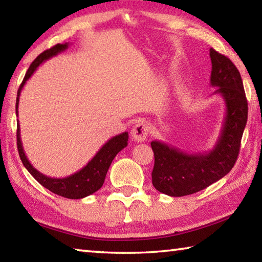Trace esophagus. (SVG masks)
<instances>
[{
	"label": "esophagus",
	"instance_id": "obj_1",
	"mask_svg": "<svg viewBox=\"0 0 262 262\" xmlns=\"http://www.w3.org/2000/svg\"><path fill=\"white\" fill-rule=\"evenodd\" d=\"M149 135V127L147 123L139 122L136 123L132 130V136L136 142H144Z\"/></svg>",
	"mask_w": 262,
	"mask_h": 262
}]
</instances>
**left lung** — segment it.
I'll list each match as a JSON object with an SVG mask.
<instances>
[{
    "label": "left lung",
    "mask_w": 262,
    "mask_h": 262,
    "mask_svg": "<svg viewBox=\"0 0 262 262\" xmlns=\"http://www.w3.org/2000/svg\"><path fill=\"white\" fill-rule=\"evenodd\" d=\"M211 86L223 97L225 114L219 139L208 151L187 154L180 149L152 141L155 155L152 185L170 196H185L207 188L228 174L237 161L247 122V100L242 76L225 55L210 48Z\"/></svg>",
    "instance_id": "8db88e82"
}]
</instances>
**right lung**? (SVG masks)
I'll list each match as a JSON object with an SVG mask.
<instances>
[{"label":"right lung","mask_w":262,"mask_h":262,"mask_svg":"<svg viewBox=\"0 0 262 262\" xmlns=\"http://www.w3.org/2000/svg\"><path fill=\"white\" fill-rule=\"evenodd\" d=\"M69 46V42L57 43L53 46L50 50L42 52L40 55L37 56L30 68L26 73L25 77L21 82L20 86L17 91V99H16V115L18 117V104H19V96L23 90L25 83L28 79L32 76L33 73L40 66L42 62L51 59V57L60 54L66 51ZM128 144V133H121L117 136H113L101 147L98 152L95 155V157L89 162L85 166L82 167L81 170L75 172L74 174H70L64 178H52V177L45 176L41 172H39L37 168H34L32 164L26 157L23 149V143L20 140V128L19 121L17 122V148H18V154L21 159V163L25 166L31 176L38 181L39 184L42 185L43 187L51 190L54 194L60 195V196L67 199H83L89 195L97 192L105 181L106 173H107L111 163L117 156L119 151H121L123 148H126Z\"/></svg>","instance_id":"right-lung-1"}]
</instances>
